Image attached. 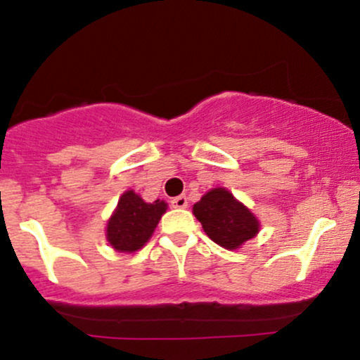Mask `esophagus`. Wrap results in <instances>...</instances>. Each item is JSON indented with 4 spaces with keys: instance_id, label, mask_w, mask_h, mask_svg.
Segmentation results:
<instances>
[{
    "instance_id": "1",
    "label": "esophagus",
    "mask_w": 360,
    "mask_h": 360,
    "mask_svg": "<svg viewBox=\"0 0 360 360\" xmlns=\"http://www.w3.org/2000/svg\"><path fill=\"white\" fill-rule=\"evenodd\" d=\"M171 206H172V208H186V206H188V198H186L184 194L172 198Z\"/></svg>"
}]
</instances>
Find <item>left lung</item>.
Listing matches in <instances>:
<instances>
[{
	"label": "left lung",
	"instance_id": "8db88e82",
	"mask_svg": "<svg viewBox=\"0 0 360 360\" xmlns=\"http://www.w3.org/2000/svg\"><path fill=\"white\" fill-rule=\"evenodd\" d=\"M193 213L206 235L225 249H237L259 232L257 218L223 188L206 193L193 206Z\"/></svg>",
	"mask_w": 360,
	"mask_h": 360
}]
</instances>
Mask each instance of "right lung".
Wrapping results in <instances>:
<instances>
[{"label":"right lung","mask_w":360,"mask_h":360,"mask_svg":"<svg viewBox=\"0 0 360 360\" xmlns=\"http://www.w3.org/2000/svg\"><path fill=\"white\" fill-rule=\"evenodd\" d=\"M167 205L155 200L146 203L134 191L123 193L118 208L110 218L106 238L118 252H135L142 249L154 233L160 217L166 213Z\"/></svg>","instance_id":"add662e5"}]
</instances>
